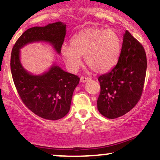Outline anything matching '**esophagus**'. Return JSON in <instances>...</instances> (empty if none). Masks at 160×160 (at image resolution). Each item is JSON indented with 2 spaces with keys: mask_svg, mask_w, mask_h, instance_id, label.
<instances>
[{
  "mask_svg": "<svg viewBox=\"0 0 160 160\" xmlns=\"http://www.w3.org/2000/svg\"><path fill=\"white\" fill-rule=\"evenodd\" d=\"M89 80H90V78H88V77H81L80 78V82H86Z\"/></svg>",
  "mask_w": 160,
  "mask_h": 160,
  "instance_id": "34e87169",
  "label": "esophagus"
}]
</instances>
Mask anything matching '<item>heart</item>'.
<instances>
[{"mask_svg": "<svg viewBox=\"0 0 160 160\" xmlns=\"http://www.w3.org/2000/svg\"><path fill=\"white\" fill-rule=\"evenodd\" d=\"M71 46L62 45L61 54L66 65L74 71L81 65V56L97 73H105L117 63L121 50L118 34L111 29L89 28L71 38Z\"/></svg>", "mask_w": 160, "mask_h": 160, "instance_id": "heart-1", "label": "heart"}]
</instances>
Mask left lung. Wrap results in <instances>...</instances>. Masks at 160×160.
<instances>
[{
	"label": "left lung",
	"mask_w": 160,
	"mask_h": 160,
	"mask_svg": "<svg viewBox=\"0 0 160 160\" xmlns=\"http://www.w3.org/2000/svg\"><path fill=\"white\" fill-rule=\"evenodd\" d=\"M147 65L143 46L126 31L117 64L98 78L101 92L97 106L101 114L115 119L136 105L144 89Z\"/></svg>",
	"instance_id": "left-lung-1"
}]
</instances>
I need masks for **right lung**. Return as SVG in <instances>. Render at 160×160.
Returning <instances> with one entry per match:
<instances>
[{
    "label": "right lung",
    "instance_id": "obj_1",
    "mask_svg": "<svg viewBox=\"0 0 160 160\" xmlns=\"http://www.w3.org/2000/svg\"><path fill=\"white\" fill-rule=\"evenodd\" d=\"M65 34L66 25L61 22L31 28L19 37L11 52V73L20 98L30 111L46 120H59L68 113L80 78L56 64L43 74H31L20 62V49L28 43L44 41L60 54Z\"/></svg>",
    "mask_w": 160,
    "mask_h": 160
}]
</instances>
